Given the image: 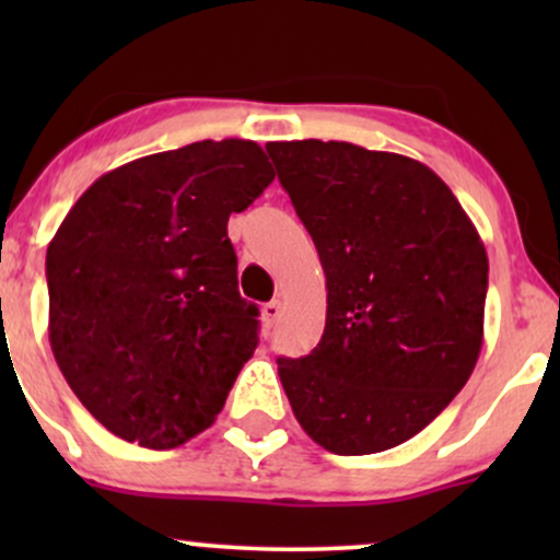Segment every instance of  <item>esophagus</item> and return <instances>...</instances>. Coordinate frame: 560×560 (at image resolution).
<instances>
[{"instance_id":"esophagus-1","label":"esophagus","mask_w":560,"mask_h":560,"mask_svg":"<svg viewBox=\"0 0 560 560\" xmlns=\"http://www.w3.org/2000/svg\"><path fill=\"white\" fill-rule=\"evenodd\" d=\"M281 318V305H279V300H271V302H266V305H262V324L268 326V329H271V326H276V320Z\"/></svg>"}]
</instances>
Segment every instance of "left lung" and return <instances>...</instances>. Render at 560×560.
<instances>
[{
  "mask_svg": "<svg viewBox=\"0 0 560 560\" xmlns=\"http://www.w3.org/2000/svg\"><path fill=\"white\" fill-rule=\"evenodd\" d=\"M266 150L329 289L316 350L276 361L294 419L337 455L400 445L447 408L477 365L485 244L419 160L320 139Z\"/></svg>",
  "mask_w": 560,
  "mask_h": 560,
  "instance_id": "obj_1",
  "label": "left lung"
}]
</instances>
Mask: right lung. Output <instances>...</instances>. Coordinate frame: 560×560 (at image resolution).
Segmentation results:
<instances>
[{
  "mask_svg": "<svg viewBox=\"0 0 560 560\" xmlns=\"http://www.w3.org/2000/svg\"><path fill=\"white\" fill-rule=\"evenodd\" d=\"M255 141H195L100 176L47 249L49 345L107 432L171 450L210 427L258 347L226 234L273 182Z\"/></svg>",
  "mask_w": 560,
  "mask_h": 560,
  "instance_id": "1",
  "label": "right lung"
}]
</instances>
